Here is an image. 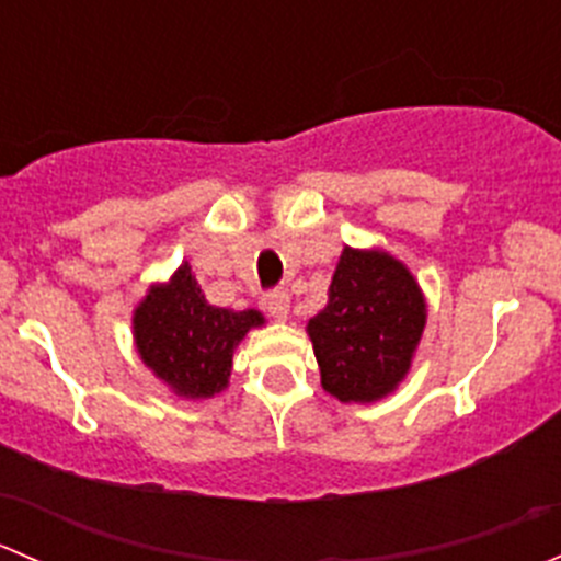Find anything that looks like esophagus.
Here are the masks:
<instances>
[{"instance_id":"1","label":"esophagus","mask_w":561,"mask_h":561,"mask_svg":"<svg viewBox=\"0 0 561 561\" xmlns=\"http://www.w3.org/2000/svg\"><path fill=\"white\" fill-rule=\"evenodd\" d=\"M265 309H268V314L276 317V320H287V312H290V293L279 290V287L265 293Z\"/></svg>"}]
</instances>
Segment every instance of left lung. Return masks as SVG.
Segmentation results:
<instances>
[{"instance_id":"obj_1","label":"left lung","mask_w":561,"mask_h":561,"mask_svg":"<svg viewBox=\"0 0 561 561\" xmlns=\"http://www.w3.org/2000/svg\"><path fill=\"white\" fill-rule=\"evenodd\" d=\"M426 325L417 282L388 252L344 247L328 304L309 320L322 388L339 401H377L410 369Z\"/></svg>"}]
</instances>
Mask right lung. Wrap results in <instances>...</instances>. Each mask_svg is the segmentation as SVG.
Returning a JSON list of instances; mask_svg holds the SVG:
<instances>
[{"instance_id": "right-lung-1", "label": "right lung", "mask_w": 561, "mask_h": 561, "mask_svg": "<svg viewBox=\"0 0 561 561\" xmlns=\"http://www.w3.org/2000/svg\"><path fill=\"white\" fill-rule=\"evenodd\" d=\"M133 322L144 364L179 396L208 399L228 386L236 344L263 314L211 307L184 263L168 285L151 287Z\"/></svg>"}]
</instances>
